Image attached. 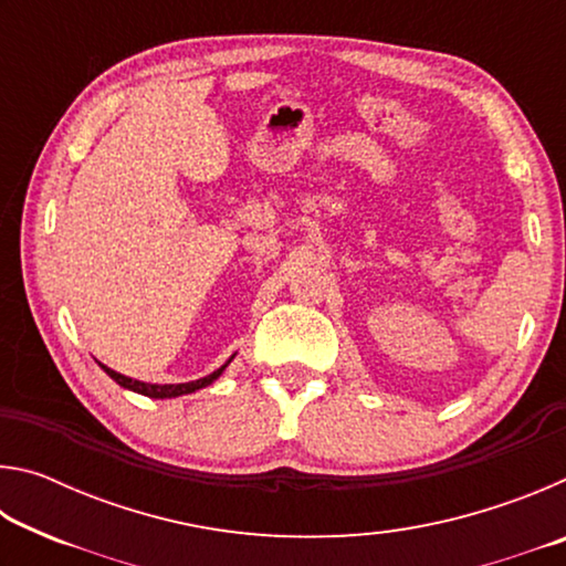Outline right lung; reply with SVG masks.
<instances>
[{
  "label": "right lung",
  "mask_w": 566,
  "mask_h": 566,
  "mask_svg": "<svg viewBox=\"0 0 566 566\" xmlns=\"http://www.w3.org/2000/svg\"><path fill=\"white\" fill-rule=\"evenodd\" d=\"M227 364H229V361H227ZM227 364H224V367H227ZM224 367H219V369L212 371V375H209V377H202V379H197V381H187V385H147V381L129 379V377H124V375H119V371H114V369L104 367V364H102V369L107 371V375H109L114 381H117L119 387L132 389V391H139V395L151 397V399H169V397L189 395V391L202 389V387H207V385H212V381H214L219 375H222Z\"/></svg>",
  "instance_id": "1"
}]
</instances>
